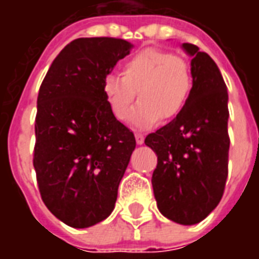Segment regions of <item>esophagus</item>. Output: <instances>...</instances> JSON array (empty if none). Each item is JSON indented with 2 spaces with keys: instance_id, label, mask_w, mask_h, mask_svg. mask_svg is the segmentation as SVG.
I'll use <instances>...</instances> for the list:
<instances>
[{
  "instance_id": "esophagus-1",
  "label": "esophagus",
  "mask_w": 259,
  "mask_h": 259,
  "mask_svg": "<svg viewBox=\"0 0 259 259\" xmlns=\"http://www.w3.org/2000/svg\"><path fill=\"white\" fill-rule=\"evenodd\" d=\"M136 143H137V144H143V143H144V135L136 133Z\"/></svg>"
}]
</instances>
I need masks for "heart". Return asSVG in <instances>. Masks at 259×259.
Returning a JSON list of instances; mask_svg holds the SVG:
<instances>
[{"instance_id":"1","label":"heart","mask_w":259,"mask_h":259,"mask_svg":"<svg viewBox=\"0 0 259 259\" xmlns=\"http://www.w3.org/2000/svg\"><path fill=\"white\" fill-rule=\"evenodd\" d=\"M193 77L183 57L159 48L136 53L122 65V76L109 73L102 90L113 116L124 120L133 107L137 93L139 104L130 122L139 129H148L159 122L175 118L185 108Z\"/></svg>"}]
</instances>
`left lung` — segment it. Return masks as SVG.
I'll use <instances>...</instances> for the list:
<instances>
[{
    "mask_svg": "<svg viewBox=\"0 0 259 259\" xmlns=\"http://www.w3.org/2000/svg\"><path fill=\"white\" fill-rule=\"evenodd\" d=\"M193 87L174 120L147 136L157 154L152 189L159 212L180 225L205 219L222 198L228 179V89L213 59L185 42Z\"/></svg>",
    "mask_w": 259,
    "mask_h": 259,
    "instance_id": "obj_1",
    "label": "left lung"
}]
</instances>
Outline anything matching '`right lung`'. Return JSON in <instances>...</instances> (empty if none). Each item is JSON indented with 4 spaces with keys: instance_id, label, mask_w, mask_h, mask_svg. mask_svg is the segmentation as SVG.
Wrapping results in <instances>:
<instances>
[{
    "instance_id": "1",
    "label": "right lung",
    "mask_w": 259,
    "mask_h": 259,
    "mask_svg": "<svg viewBox=\"0 0 259 259\" xmlns=\"http://www.w3.org/2000/svg\"><path fill=\"white\" fill-rule=\"evenodd\" d=\"M132 44L113 37L76 38L54 59L37 97L33 165L41 198L70 228L101 222L115 208L136 139L113 116L105 76Z\"/></svg>"
}]
</instances>
